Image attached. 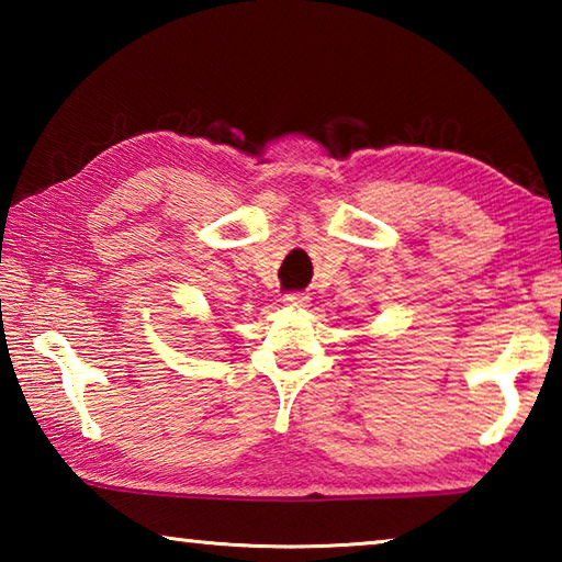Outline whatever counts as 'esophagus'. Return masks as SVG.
I'll return each mask as SVG.
<instances>
[{
    "label": "esophagus",
    "mask_w": 562,
    "mask_h": 562,
    "mask_svg": "<svg viewBox=\"0 0 562 562\" xmlns=\"http://www.w3.org/2000/svg\"><path fill=\"white\" fill-rule=\"evenodd\" d=\"M282 302L288 304V307H307L310 297L304 292H290V294H284Z\"/></svg>",
    "instance_id": "34e87169"
}]
</instances>
